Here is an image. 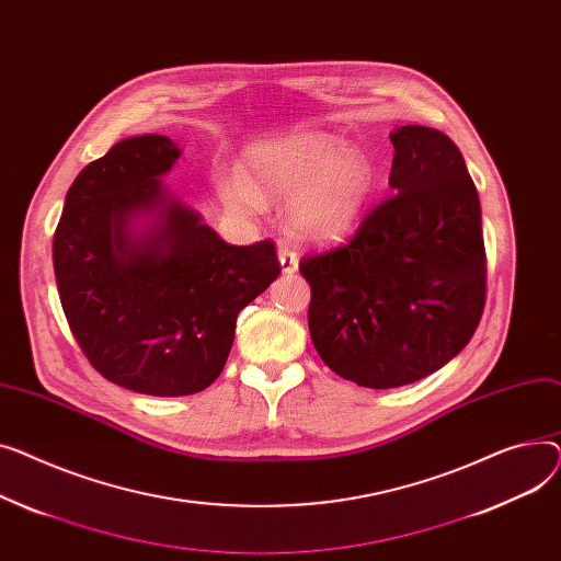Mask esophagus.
Segmentation results:
<instances>
[{"label": "esophagus", "mask_w": 561, "mask_h": 561, "mask_svg": "<svg viewBox=\"0 0 561 561\" xmlns=\"http://www.w3.org/2000/svg\"><path fill=\"white\" fill-rule=\"evenodd\" d=\"M278 262H280L283 274H294L296 270H299V257H296V253L291 249H287V247H280Z\"/></svg>", "instance_id": "1"}]
</instances>
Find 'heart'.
Here are the masks:
<instances>
[{
    "mask_svg": "<svg viewBox=\"0 0 561 561\" xmlns=\"http://www.w3.org/2000/svg\"><path fill=\"white\" fill-rule=\"evenodd\" d=\"M376 185L367 153L346 140L301 130L249 147L242 172H219L215 190L228 210L255 217L265 196L287 199V226L296 238L331 242L357 224Z\"/></svg>",
    "mask_w": 561,
    "mask_h": 561,
    "instance_id": "1",
    "label": "heart"
}]
</instances>
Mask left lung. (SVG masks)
Masks as SVG:
<instances>
[{
	"label": "left lung",
	"instance_id": "obj_1",
	"mask_svg": "<svg viewBox=\"0 0 561 561\" xmlns=\"http://www.w3.org/2000/svg\"><path fill=\"white\" fill-rule=\"evenodd\" d=\"M391 196L355 236L304 255L310 337L344 380L391 389L442 369L484 310L482 210L467 162L437 128L389 134Z\"/></svg>",
	"mask_w": 561,
	"mask_h": 561
}]
</instances>
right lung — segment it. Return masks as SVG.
I'll return each mask as SVG.
<instances>
[{
	"label": "right lung",
	"instance_id": "1",
	"mask_svg": "<svg viewBox=\"0 0 561 561\" xmlns=\"http://www.w3.org/2000/svg\"><path fill=\"white\" fill-rule=\"evenodd\" d=\"M181 149L168 136L119 140L65 196L54 274L90 365L149 397L215 382L238 314L280 274L274 242L226 244L162 183Z\"/></svg>",
	"mask_w": 561,
	"mask_h": 561
}]
</instances>
